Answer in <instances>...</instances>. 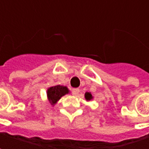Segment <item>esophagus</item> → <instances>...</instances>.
<instances>
[{"label": "esophagus", "mask_w": 149, "mask_h": 149, "mask_svg": "<svg viewBox=\"0 0 149 149\" xmlns=\"http://www.w3.org/2000/svg\"><path fill=\"white\" fill-rule=\"evenodd\" d=\"M79 93V89H72V94L74 95V96H76Z\"/></svg>", "instance_id": "obj_1"}]
</instances>
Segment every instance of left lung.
Masks as SVG:
<instances>
[{"label":"left lung","instance_id":"obj_1","mask_svg":"<svg viewBox=\"0 0 149 149\" xmlns=\"http://www.w3.org/2000/svg\"><path fill=\"white\" fill-rule=\"evenodd\" d=\"M84 98H85V100H87V101H90V100H92L94 99V97H93V95L92 94L90 93V92H86L85 94H84Z\"/></svg>","mask_w":149,"mask_h":149}]
</instances>
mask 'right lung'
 I'll list each match as a JSON object with an SVG mask.
<instances>
[{
    "instance_id": "1",
    "label": "right lung",
    "mask_w": 149,
    "mask_h": 149,
    "mask_svg": "<svg viewBox=\"0 0 149 149\" xmlns=\"http://www.w3.org/2000/svg\"><path fill=\"white\" fill-rule=\"evenodd\" d=\"M70 89H68L66 86L63 85H54L52 87H49L47 89L46 95H47V99L52 106H54L57 102L61 99L62 96L68 95L70 93Z\"/></svg>"
}]
</instances>
